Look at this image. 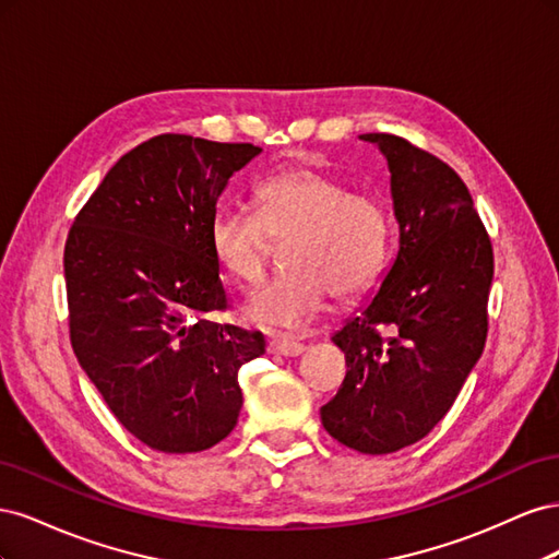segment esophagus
<instances>
[{"instance_id":"esophagus-1","label":"esophagus","mask_w":559,"mask_h":559,"mask_svg":"<svg viewBox=\"0 0 559 559\" xmlns=\"http://www.w3.org/2000/svg\"><path fill=\"white\" fill-rule=\"evenodd\" d=\"M267 349L273 354H282V357H298V354L306 352L298 341H292V337H273L267 343Z\"/></svg>"}]
</instances>
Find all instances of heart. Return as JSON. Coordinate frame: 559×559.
<instances>
[{
    "label": "heart",
    "mask_w": 559,
    "mask_h": 559,
    "mask_svg": "<svg viewBox=\"0 0 559 559\" xmlns=\"http://www.w3.org/2000/svg\"><path fill=\"white\" fill-rule=\"evenodd\" d=\"M259 212L218 207L210 247L224 270L245 284L265 280L273 240L286 242L289 265L247 302L249 319L273 329H300L326 306L373 284L389 259L394 224L384 202L312 167H294L257 186Z\"/></svg>",
    "instance_id": "b5f03b06"
}]
</instances>
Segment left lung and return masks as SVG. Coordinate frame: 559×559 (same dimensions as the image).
Segmentation results:
<instances>
[{
  "instance_id": "obj_1",
  "label": "left lung",
  "mask_w": 559,
  "mask_h": 559,
  "mask_svg": "<svg viewBox=\"0 0 559 559\" xmlns=\"http://www.w3.org/2000/svg\"><path fill=\"white\" fill-rule=\"evenodd\" d=\"M389 167L399 251L380 289L331 341L347 376L321 425L352 450L389 454L452 408L487 337L492 242L450 165L396 134L368 132Z\"/></svg>"
}]
</instances>
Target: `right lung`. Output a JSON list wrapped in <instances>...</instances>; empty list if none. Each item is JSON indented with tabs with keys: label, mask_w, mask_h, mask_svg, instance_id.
Instances as JSON below:
<instances>
[{
	"label": "right lung",
	"mask_w": 559,
	"mask_h": 559,
	"mask_svg": "<svg viewBox=\"0 0 559 559\" xmlns=\"http://www.w3.org/2000/svg\"><path fill=\"white\" fill-rule=\"evenodd\" d=\"M261 154L158 134L118 160L64 245L70 337L116 419L148 448L186 454L238 425V370L265 337L226 310L210 222L230 177Z\"/></svg>",
	"instance_id": "obj_1"
}]
</instances>
